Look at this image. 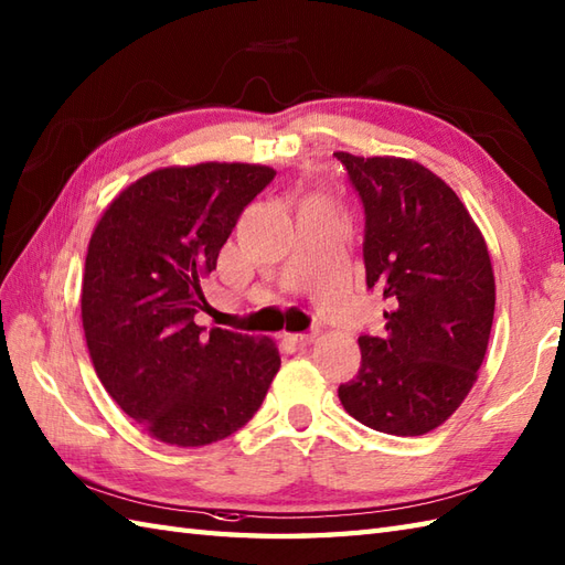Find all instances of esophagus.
<instances>
[{"mask_svg":"<svg viewBox=\"0 0 565 565\" xmlns=\"http://www.w3.org/2000/svg\"><path fill=\"white\" fill-rule=\"evenodd\" d=\"M315 339H318V330H312V332H303V334H286V342L298 344V347H306V344L315 342Z\"/></svg>","mask_w":565,"mask_h":565,"instance_id":"1","label":"esophagus"}]
</instances>
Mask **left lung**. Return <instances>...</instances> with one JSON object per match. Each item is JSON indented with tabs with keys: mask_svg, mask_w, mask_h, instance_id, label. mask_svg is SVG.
I'll use <instances>...</instances> for the list:
<instances>
[{
	"mask_svg": "<svg viewBox=\"0 0 565 565\" xmlns=\"http://www.w3.org/2000/svg\"><path fill=\"white\" fill-rule=\"evenodd\" d=\"M363 212L365 284L385 334H361L344 409L390 436H424L465 402L487 356L495 281L487 241L450 185L412 159L337 151Z\"/></svg>",
	"mask_w": 565,
	"mask_h": 565,
	"instance_id": "left-lung-1",
	"label": "left lung"
}]
</instances>
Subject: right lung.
I'll return each mask as SVG.
<instances>
[{
    "label": "right lung",
    "mask_w": 565,
    "mask_h": 565,
    "mask_svg": "<svg viewBox=\"0 0 565 565\" xmlns=\"http://www.w3.org/2000/svg\"><path fill=\"white\" fill-rule=\"evenodd\" d=\"M277 175L269 166H170L115 196L88 243L82 322L103 387L175 448H202L243 428L277 375L279 349L194 322L243 209Z\"/></svg>",
    "instance_id": "1"
}]
</instances>
